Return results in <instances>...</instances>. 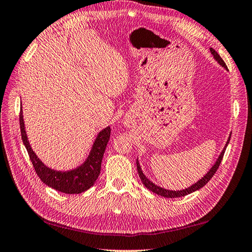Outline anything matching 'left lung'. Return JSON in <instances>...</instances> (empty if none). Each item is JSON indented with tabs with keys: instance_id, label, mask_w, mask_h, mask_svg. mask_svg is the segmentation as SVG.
<instances>
[{
	"instance_id": "1",
	"label": "left lung",
	"mask_w": 252,
	"mask_h": 252,
	"mask_svg": "<svg viewBox=\"0 0 252 252\" xmlns=\"http://www.w3.org/2000/svg\"><path fill=\"white\" fill-rule=\"evenodd\" d=\"M210 52H211L212 55H214V57H215V59L218 61V63H219L222 66H224V68H226V64H225L224 61H223V59L220 57V55L218 54L214 48H210ZM230 139H231V138H228V140H227V142H226L225 148L227 147V143L230 142ZM225 148L223 149L222 153H221L220 156H219V158L217 159L216 164H215L214 166H212V168L208 171V173H207L206 176H204V178L200 179V180H199L198 182L193 184L192 187H189V188H188V189H182V191H168V189H163V188H159V187H158V186H155L154 183L151 182V181L149 180V179L143 175V172H142V170H141V167H140V165H139V161L137 160V169H138L139 177H140L141 181H142V183L144 184L145 188L149 189L150 191L154 192L155 194L160 195V196H164V197H167V198H175V197L186 196V195L191 194V193H193V192H195V191H197V189H199L200 188H203V187L205 186V184L208 183V181L210 180V179H211L212 177H214L216 171L218 170V168H219V166H220V164H221L222 158H223V155H224V152H225Z\"/></svg>"
}]
</instances>
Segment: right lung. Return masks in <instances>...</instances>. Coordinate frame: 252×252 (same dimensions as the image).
Wrapping results in <instances>:
<instances>
[{"label": "right lung", "mask_w": 252, "mask_h": 252, "mask_svg": "<svg viewBox=\"0 0 252 252\" xmlns=\"http://www.w3.org/2000/svg\"><path fill=\"white\" fill-rule=\"evenodd\" d=\"M19 124L22 142H24L28 151V154H29L33 168H34L38 178L46 186L66 194H80L82 192H85L86 189L94 186V181L99 177L100 169H101L103 153L105 148H107L111 135L110 127H107L102 131H100L96 141L94 143L92 152L89 154L85 163L74 170L68 172H60L52 170L48 167H46L37 158V156L32 151L29 141L27 139L21 110L19 113Z\"/></svg>", "instance_id": "obj_1"}]
</instances>
